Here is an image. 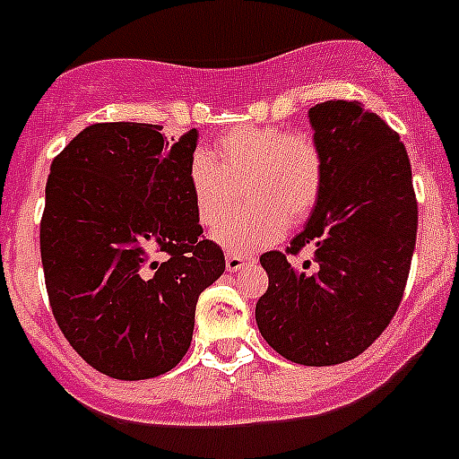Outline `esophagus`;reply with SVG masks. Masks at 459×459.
<instances>
[{"label":"esophagus","mask_w":459,"mask_h":459,"mask_svg":"<svg viewBox=\"0 0 459 459\" xmlns=\"http://www.w3.org/2000/svg\"><path fill=\"white\" fill-rule=\"evenodd\" d=\"M250 262H252V257H246V255H234V252H227L225 268L230 273H237V271H241L243 266H247Z\"/></svg>","instance_id":"1"}]
</instances>
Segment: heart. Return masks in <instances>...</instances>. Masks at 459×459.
<instances>
[{
  "mask_svg": "<svg viewBox=\"0 0 459 459\" xmlns=\"http://www.w3.org/2000/svg\"><path fill=\"white\" fill-rule=\"evenodd\" d=\"M216 157L191 154L186 184L193 209L204 227H216L231 211L236 186L247 204L216 232L230 252L271 246L287 225L312 216L323 191L325 163L318 143L307 132L277 125H238L213 141Z\"/></svg>",
  "mask_w": 459,
  "mask_h": 459,
  "instance_id": "obj_1",
  "label": "heart"
}]
</instances>
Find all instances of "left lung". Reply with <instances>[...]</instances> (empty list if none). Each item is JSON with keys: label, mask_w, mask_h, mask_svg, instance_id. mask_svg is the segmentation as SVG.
I'll return each mask as SVG.
<instances>
[{"label": "left lung", "mask_w": 459, "mask_h": 459, "mask_svg": "<svg viewBox=\"0 0 459 459\" xmlns=\"http://www.w3.org/2000/svg\"><path fill=\"white\" fill-rule=\"evenodd\" d=\"M325 163L323 191L284 252H264L268 289L255 318L281 357L305 367L355 359L392 323L416 243L411 168L401 136L355 100L309 108ZM315 257L292 264L302 247Z\"/></svg>", "instance_id": "1"}]
</instances>
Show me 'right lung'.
<instances>
[{"label": "right lung", "mask_w": 459, "mask_h": 459, "mask_svg": "<svg viewBox=\"0 0 459 459\" xmlns=\"http://www.w3.org/2000/svg\"><path fill=\"white\" fill-rule=\"evenodd\" d=\"M95 123L52 161L40 221L49 307L70 346L116 380L168 373L191 346L197 298L225 271L202 238L186 166L197 132Z\"/></svg>", "instance_id": "obj_1"}]
</instances>
